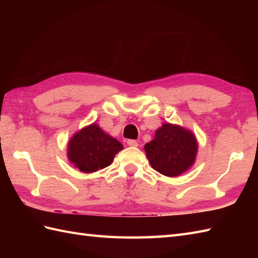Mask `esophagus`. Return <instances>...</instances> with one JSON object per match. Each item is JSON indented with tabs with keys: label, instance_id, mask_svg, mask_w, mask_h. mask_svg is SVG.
I'll return each mask as SVG.
<instances>
[{
	"label": "esophagus",
	"instance_id": "34e87169",
	"mask_svg": "<svg viewBox=\"0 0 258 258\" xmlns=\"http://www.w3.org/2000/svg\"><path fill=\"white\" fill-rule=\"evenodd\" d=\"M127 145H128V146L136 147V146H139V143H138V142H136L135 140H128V141H127Z\"/></svg>",
	"mask_w": 258,
	"mask_h": 258
}]
</instances>
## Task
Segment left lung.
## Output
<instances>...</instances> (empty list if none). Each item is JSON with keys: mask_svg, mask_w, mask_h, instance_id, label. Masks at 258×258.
<instances>
[{"mask_svg": "<svg viewBox=\"0 0 258 258\" xmlns=\"http://www.w3.org/2000/svg\"><path fill=\"white\" fill-rule=\"evenodd\" d=\"M151 166L165 176L175 177L194 165L199 144L190 130L164 123L144 146Z\"/></svg>", "mask_w": 258, "mask_h": 258, "instance_id": "8db88e82", "label": "left lung"}]
</instances>
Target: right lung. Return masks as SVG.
I'll return each instance as SVG.
<instances>
[{
	"instance_id": "1",
	"label": "right lung",
	"mask_w": 258,
	"mask_h": 258,
	"mask_svg": "<svg viewBox=\"0 0 258 258\" xmlns=\"http://www.w3.org/2000/svg\"><path fill=\"white\" fill-rule=\"evenodd\" d=\"M123 145L106 134L96 123L76 132L68 143V158L83 173H93L111 165Z\"/></svg>"
}]
</instances>
